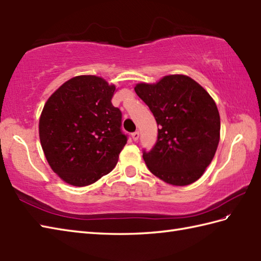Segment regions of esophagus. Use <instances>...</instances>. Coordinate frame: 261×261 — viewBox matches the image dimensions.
I'll use <instances>...</instances> for the list:
<instances>
[{
  "mask_svg": "<svg viewBox=\"0 0 261 261\" xmlns=\"http://www.w3.org/2000/svg\"><path fill=\"white\" fill-rule=\"evenodd\" d=\"M132 138H133V141L134 142H136L138 138H140V132H134V133H132Z\"/></svg>",
  "mask_w": 261,
  "mask_h": 261,
  "instance_id": "34e87169",
  "label": "esophagus"
}]
</instances>
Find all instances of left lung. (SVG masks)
I'll list each match as a JSON object with an SVG mask.
<instances>
[{
	"label": "left lung",
	"mask_w": 261,
	"mask_h": 261,
	"mask_svg": "<svg viewBox=\"0 0 261 261\" xmlns=\"http://www.w3.org/2000/svg\"><path fill=\"white\" fill-rule=\"evenodd\" d=\"M137 96L158 123L154 147L143 149L148 170L164 182L183 187L195 182L213 159L220 140L216 102L202 87L183 74L158 84H138Z\"/></svg>",
	"instance_id": "left-lung-1"
}]
</instances>
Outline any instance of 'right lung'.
Returning <instances> with one entry per match:
<instances>
[{"label":"right lung","instance_id":"add662e5","mask_svg":"<svg viewBox=\"0 0 261 261\" xmlns=\"http://www.w3.org/2000/svg\"><path fill=\"white\" fill-rule=\"evenodd\" d=\"M115 86L96 76L71 78L45 102L40 142L51 169L63 181L86 187L108 174L128 140L121 112L114 107Z\"/></svg>","mask_w":261,"mask_h":261}]
</instances>
